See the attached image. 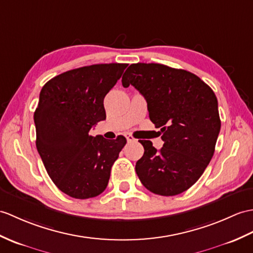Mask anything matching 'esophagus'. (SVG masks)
I'll return each instance as SVG.
<instances>
[{
	"label": "esophagus",
	"mask_w": 253,
	"mask_h": 253,
	"mask_svg": "<svg viewBox=\"0 0 253 253\" xmlns=\"http://www.w3.org/2000/svg\"><path fill=\"white\" fill-rule=\"evenodd\" d=\"M125 137H126L128 142H133V141H136V139H134V138L131 136V134H129V133H126Z\"/></svg>",
	"instance_id": "obj_1"
}]
</instances>
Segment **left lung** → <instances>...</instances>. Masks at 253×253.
I'll return each instance as SVG.
<instances>
[{
  "label": "left lung",
  "mask_w": 253,
  "mask_h": 253,
  "mask_svg": "<svg viewBox=\"0 0 253 253\" xmlns=\"http://www.w3.org/2000/svg\"><path fill=\"white\" fill-rule=\"evenodd\" d=\"M122 84L132 85L145 98L150 120L163 133L160 151L140 140L144 154L136 172L141 183L162 196L183 193L214 153L221 121L213 90L197 75L160 63L130 64Z\"/></svg>",
  "instance_id": "8db88e82"
}]
</instances>
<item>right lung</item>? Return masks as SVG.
<instances>
[{
	"instance_id": "obj_1",
	"label": "right lung",
	"mask_w": 253,
	"mask_h": 253,
	"mask_svg": "<svg viewBox=\"0 0 253 253\" xmlns=\"http://www.w3.org/2000/svg\"><path fill=\"white\" fill-rule=\"evenodd\" d=\"M127 63H102L73 69L43 86L34 112L37 149L47 173L61 192L86 199L101 194L111 168L126 144L92 137L89 130L105 120L103 99Z\"/></svg>"
}]
</instances>
